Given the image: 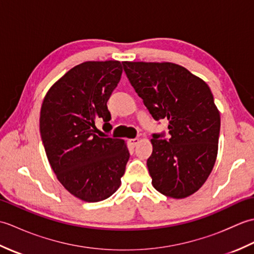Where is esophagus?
<instances>
[{"mask_svg": "<svg viewBox=\"0 0 254 254\" xmlns=\"http://www.w3.org/2000/svg\"><path fill=\"white\" fill-rule=\"evenodd\" d=\"M130 143H131L132 146H136V145L139 143V138H137V137L131 138V139H130Z\"/></svg>", "mask_w": 254, "mask_h": 254, "instance_id": "34e87169", "label": "esophagus"}]
</instances>
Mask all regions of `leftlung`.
Listing matches in <instances>:
<instances>
[{"instance_id": "1", "label": "left lung", "mask_w": 254, "mask_h": 254, "mask_svg": "<svg viewBox=\"0 0 254 254\" xmlns=\"http://www.w3.org/2000/svg\"><path fill=\"white\" fill-rule=\"evenodd\" d=\"M136 94L156 121L168 120L169 138L153 134L147 168L153 187L185 198L206 181L217 157L220 116L203 79L175 63L122 62Z\"/></svg>"}]
</instances>
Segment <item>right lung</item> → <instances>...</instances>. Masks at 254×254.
I'll return each instance as SVG.
<instances>
[{
  "mask_svg": "<svg viewBox=\"0 0 254 254\" xmlns=\"http://www.w3.org/2000/svg\"><path fill=\"white\" fill-rule=\"evenodd\" d=\"M119 61H88L53 84L40 111V134L58 180L83 201L99 202L121 185L130 153L123 139L101 137L96 122L111 130L107 107L120 82Z\"/></svg>",
  "mask_w": 254,
  "mask_h": 254,
  "instance_id": "add662e5",
  "label": "right lung"
}]
</instances>
